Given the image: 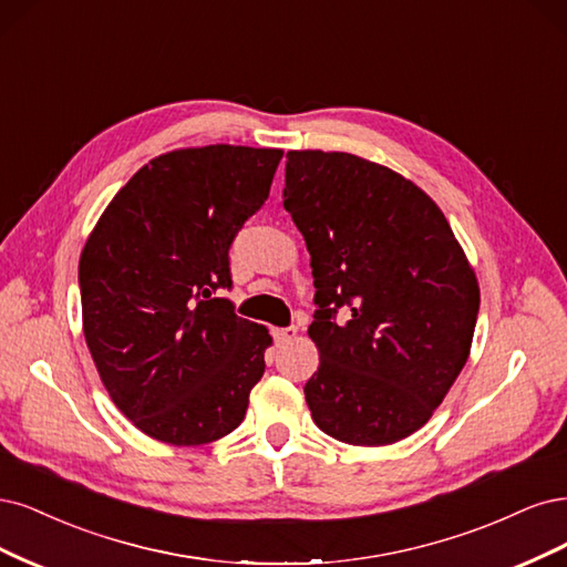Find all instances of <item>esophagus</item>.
Wrapping results in <instances>:
<instances>
[{
  "label": "esophagus",
  "instance_id": "1",
  "mask_svg": "<svg viewBox=\"0 0 567 567\" xmlns=\"http://www.w3.org/2000/svg\"><path fill=\"white\" fill-rule=\"evenodd\" d=\"M297 337V327H276L272 330V339H276V343H287Z\"/></svg>",
  "mask_w": 567,
  "mask_h": 567
}]
</instances>
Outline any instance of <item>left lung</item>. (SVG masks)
Wrapping results in <instances>:
<instances>
[{
    "instance_id": "1",
    "label": "left lung",
    "mask_w": 567,
    "mask_h": 567,
    "mask_svg": "<svg viewBox=\"0 0 567 567\" xmlns=\"http://www.w3.org/2000/svg\"><path fill=\"white\" fill-rule=\"evenodd\" d=\"M282 205L313 268L308 334L320 364L303 386L313 422L349 445L403 441L466 364L476 272L422 188L358 155L289 151Z\"/></svg>"
}]
</instances>
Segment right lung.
Segmentation results:
<instances>
[{
  "label": "right lung",
  "mask_w": 567,
  "mask_h": 567,
  "mask_svg": "<svg viewBox=\"0 0 567 567\" xmlns=\"http://www.w3.org/2000/svg\"><path fill=\"white\" fill-rule=\"evenodd\" d=\"M276 148L159 155L107 205L80 257L84 339L117 410L169 445H205L245 419L270 334L235 316L228 249L268 199Z\"/></svg>",
  "instance_id": "1"
}]
</instances>
